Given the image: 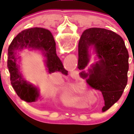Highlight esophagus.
Here are the masks:
<instances>
[{
    "instance_id": "obj_1",
    "label": "esophagus",
    "mask_w": 134,
    "mask_h": 134,
    "mask_svg": "<svg viewBox=\"0 0 134 134\" xmlns=\"http://www.w3.org/2000/svg\"><path fill=\"white\" fill-rule=\"evenodd\" d=\"M77 72H76V71H72V72H71V74H72V76H74V77H76V76H77Z\"/></svg>"
}]
</instances>
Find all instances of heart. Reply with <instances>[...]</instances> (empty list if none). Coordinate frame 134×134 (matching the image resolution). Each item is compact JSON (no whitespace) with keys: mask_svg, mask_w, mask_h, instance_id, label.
<instances>
[{"mask_svg":"<svg viewBox=\"0 0 134 134\" xmlns=\"http://www.w3.org/2000/svg\"><path fill=\"white\" fill-rule=\"evenodd\" d=\"M79 97H74V100H79Z\"/></svg>","mask_w":134,"mask_h":134,"instance_id":"obj_1","label":"heart"}]
</instances>
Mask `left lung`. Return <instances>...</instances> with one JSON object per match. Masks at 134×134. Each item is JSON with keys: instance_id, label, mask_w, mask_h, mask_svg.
<instances>
[{"instance_id": "left-lung-1", "label": "left lung", "mask_w": 134, "mask_h": 134, "mask_svg": "<svg viewBox=\"0 0 134 134\" xmlns=\"http://www.w3.org/2000/svg\"><path fill=\"white\" fill-rule=\"evenodd\" d=\"M93 46L100 60L88 72L80 74L91 88L100 91L105 111L121 97L127 82L129 54L121 37L112 31L90 28L82 34L79 43L78 68L83 70L89 62L88 48Z\"/></svg>"}]
</instances>
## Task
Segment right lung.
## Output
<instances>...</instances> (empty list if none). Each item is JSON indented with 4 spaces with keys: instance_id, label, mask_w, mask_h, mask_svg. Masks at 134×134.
<instances>
[{
    "instance_id": "1",
    "label": "right lung",
    "mask_w": 134,
    "mask_h": 134,
    "mask_svg": "<svg viewBox=\"0 0 134 134\" xmlns=\"http://www.w3.org/2000/svg\"><path fill=\"white\" fill-rule=\"evenodd\" d=\"M41 48L46 51L47 67L49 73L60 71L64 74L68 71L64 68L57 56L55 42L52 35L47 29L35 27L21 31L12 41L8 49L7 67L10 74V83L17 95L27 103L35 102L39 96L37 88L22 79L16 64V51L23 48Z\"/></svg>"
}]
</instances>
